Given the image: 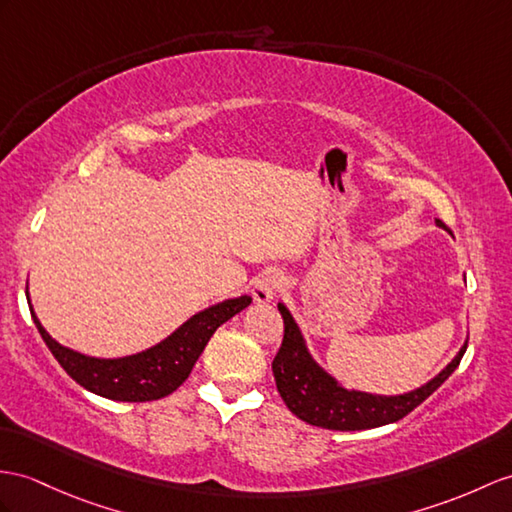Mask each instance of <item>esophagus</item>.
I'll return each mask as SVG.
<instances>
[{
  "label": "esophagus",
  "mask_w": 512,
  "mask_h": 512,
  "mask_svg": "<svg viewBox=\"0 0 512 512\" xmlns=\"http://www.w3.org/2000/svg\"><path fill=\"white\" fill-rule=\"evenodd\" d=\"M282 284H284V276L280 271H265L263 276L256 280L252 295L258 304H267L276 297V293L282 289Z\"/></svg>",
  "instance_id": "esophagus-1"
}]
</instances>
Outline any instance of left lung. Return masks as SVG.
Returning <instances> with one entry per match:
<instances>
[{
	"label": "left lung",
	"instance_id": "8db88e82",
	"mask_svg": "<svg viewBox=\"0 0 512 512\" xmlns=\"http://www.w3.org/2000/svg\"><path fill=\"white\" fill-rule=\"evenodd\" d=\"M278 310L284 319V339L271 363L273 378H276L278 393L291 413L317 428L347 432L380 428L386 423L400 421L452 376L467 350L465 343L439 376H434L415 391L402 395L347 391L310 356L302 330H299L289 308L278 304Z\"/></svg>",
	"mask_w": 512,
	"mask_h": 512
}]
</instances>
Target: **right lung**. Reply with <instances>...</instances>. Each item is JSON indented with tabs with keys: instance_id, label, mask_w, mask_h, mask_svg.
<instances>
[{
	"instance_id": "obj_1",
	"label": "right lung",
	"mask_w": 512,
	"mask_h": 512,
	"mask_svg": "<svg viewBox=\"0 0 512 512\" xmlns=\"http://www.w3.org/2000/svg\"><path fill=\"white\" fill-rule=\"evenodd\" d=\"M249 304H252V297L241 295L208 306L202 313L184 321L165 341L149 347L145 352L123 358H93L73 352L47 334L39 317L34 315L32 304L30 313L49 352L86 391L115 402H152L167 397L189 378L210 336L215 334L221 323L241 313Z\"/></svg>"
}]
</instances>
